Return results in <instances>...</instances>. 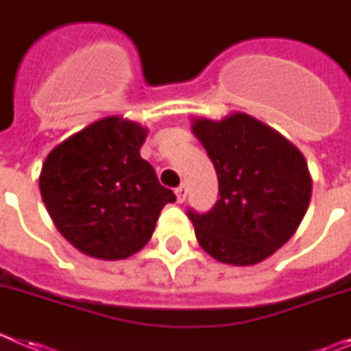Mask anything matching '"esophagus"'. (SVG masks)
I'll list each match as a JSON object with an SVG mask.
<instances>
[{
	"label": "esophagus",
	"mask_w": 351,
	"mask_h": 351,
	"mask_svg": "<svg viewBox=\"0 0 351 351\" xmlns=\"http://www.w3.org/2000/svg\"><path fill=\"white\" fill-rule=\"evenodd\" d=\"M176 197H178V202L182 204L186 200V197H188V188H186V184H181L176 190Z\"/></svg>",
	"instance_id": "1"
}]
</instances>
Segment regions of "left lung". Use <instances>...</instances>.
<instances>
[{"label":"left lung","instance_id":"1","mask_svg":"<svg viewBox=\"0 0 351 351\" xmlns=\"http://www.w3.org/2000/svg\"><path fill=\"white\" fill-rule=\"evenodd\" d=\"M218 173L219 198L209 213L188 209L198 244L218 262L255 265L295 234L311 200V176L290 141L243 112L193 119Z\"/></svg>","mask_w":351,"mask_h":351}]
</instances>
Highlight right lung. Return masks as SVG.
Returning <instances> with one entry per match:
<instances>
[{"mask_svg": "<svg viewBox=\"0 0 351 351\" xmlns=\"http://www.w3.org/2000/svg\"><path fill=\"white\" fill-rule=\"evenodd\" d=\"M147 128L104 117L52 149L40 193L56 228L84 255L121 260L141 251L161 209L176 202L141 156Z\"/></svg>", "mask_w": 351, "mask_h": 351, "instance_id": "right-lung-1", "label": "right lung"}]
</instances>
